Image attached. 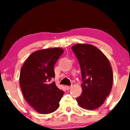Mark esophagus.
Wrapping results in <instances>:
<instances>
[{
  "label": "esophagus",
  "mask_w": 130,
  "mask_h": 130,
  "mask_svg": "<svg viewBox=\"0 0 130 130\" xmlns=\"http://www.w3.org/2000/svg\"><path fill=\"white\" fill-rule=\"evenodd\" d=\"M72 85H71V86H67H67H65V88H66V89H67V90H69V89H70V88H72Z\"/></svg>",
  "instance_id": "1"
}]
</instances>
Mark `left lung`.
I'll return each instance as SVG.
<instances>
[{
  "mask_svg": "<svg viewBox=\"0 0 130 130\" xmlns=\"http://www.w3.org/2000/svg\"><path fill=\"white\" fill-rule=\"evenodd\" d=\"M81 70L82 93L76 99L84 109L93 110L102 106L111 91L113 73L106 56L96 46L78 43L72 47Z\"/></svg>",
  "mask_w": 130,
  "mask_h": 130,
  "instance_id": "obj_1",
  "label": "left lung"
}]
</instances>
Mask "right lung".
I'll use <instances>...</instances> for the list:
<instances>
[{
	"label": "right lung",
	"mask_w": 130,
	"mask_h": 130,
	"mask_svg": "<svg viewBox=\"0 0 130 130\" xmlns=\"http://www.w3.org/2000/svg\"><path fill=\"white\" fill-rule=\"evenodd\" d=\"M63 53L58 47L34 52L21 68L19 83L24 98L39 113H52L60 105L63 91L50 81L55 77V63Z\"/></svg>",
	"instance_id": "right-lung-1"
}]
</instances>
